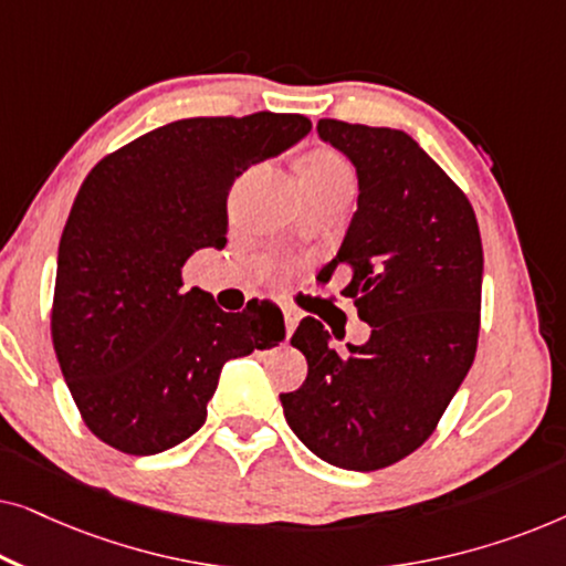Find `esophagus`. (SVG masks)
Listing matches in <instances>:
<instances>
[{"mask_svg":"<svg viewBox=\"0 0 566 566\" xmlns=\"http://www.w3.org/2000/svg\"><path fill=\"white\" fill-rule=\"evenodd\" d=\"M281 314H283V324H285V335H293V329H296L298 324V312L293 306H281Z\"/></svg>","mask_w":566,"mask_h":566,"instance_id":"obj_1","label":"esophagus"}]
</instances>
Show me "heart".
I'll use <instances>...</instances> for the list:
<instances>
[{
    "instance_id": "1",
    "label": "heart",
    "mask_w": 566,
    "mask_h": 566,
    "mask_svg": "<svg viewBox=\"0 0 566 566\" xmlns=\"http://www.w3.org/2000/svg\"><path fill=\"white\" fill-rule=\"evenodd\" d=\"M332 182H353V169L339 151L319 149L306 159L304 165V185H332Z\"/></svg>"
}]
</instances>
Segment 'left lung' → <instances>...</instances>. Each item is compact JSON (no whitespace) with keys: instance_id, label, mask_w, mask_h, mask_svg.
<instances>
[{"instance_id":"8db88e82","label":"left lung","mask_w":566,"mask_h":566,"mask_svg":"<svg viewBox=\"0 0 566 566\" xmlns=\"http://www.w3.org/2000/svg\"><path fill=\"white\" fill-rule=\"evenodd\" d=\"M316 130L358 169V211L324 277L350 273L343 296L370 339L337 353L319 319H301L291 345L308 374L281 394L283 415L322 461L376 471L432 436L474 363L482 237L463 190L405 130L335 118Z\"/></svg>"}]
</instances>
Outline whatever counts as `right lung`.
Returning a JSON list of instances; mask_svg holds the SVG:
<instances>
[{
  "instance_id": "add662e5",
  "label": "right lung",
  "mask_w": 566,
  "mask_h": 566,
  "mask_svg": "<svg viewBox=\"0 0 566 566\" xmlns=\"http://www.w3.org/2000/svg\"><path fill=\"white\" fill-rule=\"evenodd\" d=\"M298 113L185 118L84 177L59 244L51 337L82 422L128 455L182 443L206 422L223 363L283 339V322L227 314L182 291L192 252L227 244L234 180L301 136Z\"/></svg>"
}]
</instances>
